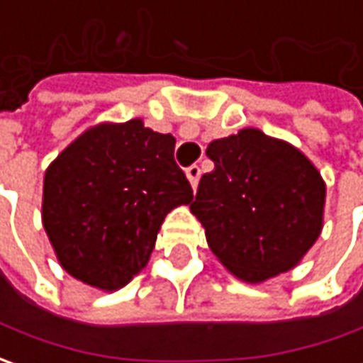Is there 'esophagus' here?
I'll return each mask as SVG.
<instances>
[{"label": "esophagus", "mask_w": 363, "mask_h": 363, "mask_svg": "<svg viewBox=\"0 0 363 363\" xmlns=\"http://www.w3.org/2000/svg\"><path fill=\"white\" fill-rule=\"evenodd\" d=\"M186 175H188L189 184H191V188H196L198 186V182H200V175H202V169L198 167V165H189L188 169H186Z\"/></svg>", "instance_id": "esophagus-1"}]
</instances>
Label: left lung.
<instances>
[{
    "instance_id": "left-lung-1",
    "label": "left lung",
    "mask_w": 363,
    "mask_h": 363,
    "mask_svg": "<svg viewBox=\"0 0 363 363\" xmlns=\"http://www.w3.org/2000/svg\"><path fill=\"white\" fill-rule=\"evenodd\" d=\"M191 214L218 260L240 281L291 271L323 228L325 182L297 147L258 129L212 141Z\"/></svg>"
}]
</instances>
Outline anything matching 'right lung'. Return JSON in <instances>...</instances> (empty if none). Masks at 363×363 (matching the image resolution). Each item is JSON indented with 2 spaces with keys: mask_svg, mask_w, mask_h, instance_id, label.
Here are the masks:
<instances>
[{
  "mask_svg": "<svg viewBox=\"0 0 363 363\" xmlns=\"http://www.w3.org/2000/svg\"><path fill=\"white\" fill-rule=\"evenodd\" d=\"M174 149L131 119L94 125L50 163L42 224L64 271L117 291L145 269L165 216L194 200Z\"/></svg>",
  "mask_w": 363,
  "mask_h": 363,
  "instance_id": "add662e5",
  "label": "right lung"
}]
</instances>
